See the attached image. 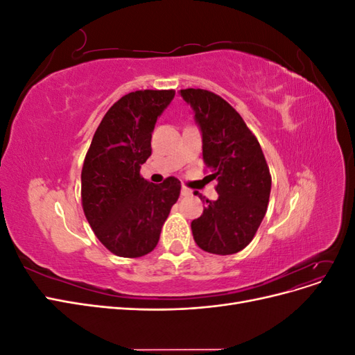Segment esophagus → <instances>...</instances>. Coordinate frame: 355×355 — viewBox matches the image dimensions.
I'll list each match as a JSON object with an SVG mask.
<instances>
[{
	"label": "esophagus",
	"instance_id": "obj_1",
	"mask_svg": "<svg viewBox=\"0 0 355 355\" xmlns=\"http://www.w3.org/2000/svg\"><path fill=\"white\" fill-rule=\"evenodd\" d=\"M191 194H192V191H191L189 188H187V187H182V196L187 197V196H191Z\"/></svg>",
	"mask_w": 355,
	"mask_h": 355
}]
</instances>
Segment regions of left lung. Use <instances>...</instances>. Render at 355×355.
<instances>
[{"label": "left lung", "instance_id": "1", "mask_svg": "<svg viewBox=\"0 0 355 355\" xmlns=\"http://www.w3.org/2000/svg\"><path fill=\"white\" fill-rule=\"evenodd\" d=\"M196 112L202 136V159L218 180V200H206L198 219L191 222L200 249L234 254L249 244L266 213L271 175L256 136L241 115L220 96L202 89L180 90Z\"/></svg>", "mask_w": 355, "mask_h": 355}]
</instances>
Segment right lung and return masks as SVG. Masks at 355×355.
Segmentation results:
<instances>
[{"label": "right lung", "mask_w": 355, "mask_h": 355, "mask_svg": "<svg viewBox=\"0 0 355 355\" xmlns=\"http://www.w3.org/2000/svg\"><path fill=\"white\" fill-rule=\"evenodd\" d=\"M175 90H137L116 101L105 114L84 158L81 201L99 241L116 256L153 252L170 209L180 194L179 179L155 185L141 176L151 155L157 118Z\"/></svg>", "instance_id": "1"}]
</instances>
